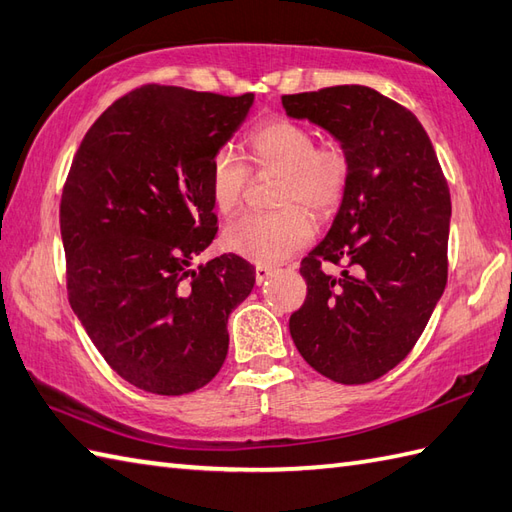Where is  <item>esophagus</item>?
I'll use <instances>...</instances> for the list:
<instances>
[{
  "label": "esophagus",
  "instance_id": "34e87169",
  "mask_svg": "<svg viewBox=\"0 0 512 512\" xmlns=\"http://www.w3.org/2000/svg\"><path fill=\"white\" fill-rule=\"evenodd\" d=\"M274 267H267V265H256V282H258V285H263V282L271 276V274H274Z\"/></svg>",
  "mask_w": 512,
  "mask_h": 512
}]
</instances>
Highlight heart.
Instances as JSON below:
<instances>
[{"mask_svg":"<svg viewBox=\"0 0 512 512\" xmlns=\"http://www.w3.org/2000/svg\"><path fill=\"white\" fill-rule=\"evenodd\" d=\"M247 162L223 146L210 162V197L221 214L241 206L249 168L280 173L276 212H247L225 227V247L258 265H276L313 238L317 219H328L350 184V151L339 140L315 142V131L298 120H267L247 135ZM306 209L310 211L305 212Z\"/></svg>","mask_w":512,"mask_h":512,"instance_id":"b5f03b06","label":"heart"}]
</instances>
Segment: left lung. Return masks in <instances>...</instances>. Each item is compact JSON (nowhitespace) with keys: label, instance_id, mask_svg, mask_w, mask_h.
<instances>
[{"label":"left lung","instance_id":"1","mask_svg":"<svg viewBox=\"0 0 512 512\" xmlns=\"http://www.w3.org/2000/svg\"><path fill=\"white\" fill-rule=\"evenodd\" d=\"M282 107L331 131L352 160L333 227L300 263L306 300L289 331L324 377L370 383L410 355L447 287V179L414 113L370 87L287 94Z\"/></svg>","mask_w":512,"mask_h":512}]
</instances>
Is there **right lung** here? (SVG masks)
I'll list each match as a JSON object with an SVG mask.
<instances>
[{"label":"right lung","mask_w":512,"mask_h":512,"mask_svg":"<svg viewBox=\"0 0 512 512\" xmlns=\"http://www.w3.org/2000/svg\"><path fill=\"white\" fill-rule=\"evenodd\" d=\"M252 102L142 85L100 113L67 173V298L111 370L144 392L179 396L217 377L227 317L254 289L236 254L190 269L219 232L212 155Z\"/></svg>","instance_id":"add662e5"}]
</instances>
